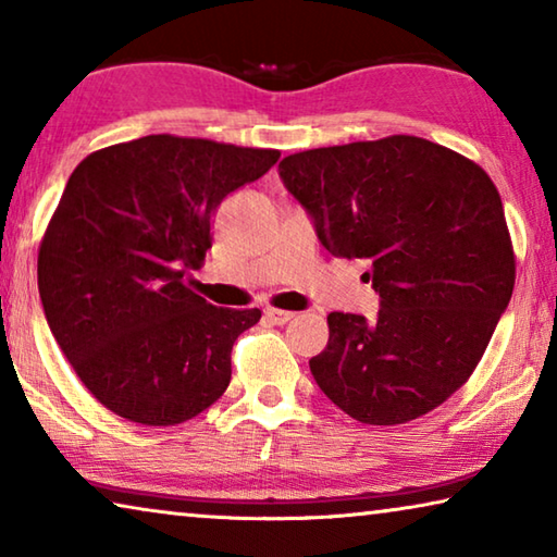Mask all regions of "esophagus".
Masks as SVG:
<instances>
[{
    "label": "esophagus",
    "mask_w": 557,
    "mask_h": 557,
    "mask_svg": "<svg viewBox=\"0 0 557 557\" xmlns=\"http://www.w3.org/2000/svg\"><path fill=\"white\" fill-rule=\"evenodd\" d=\"M295 317L292 312H287V309H275V307H268L265 309V319L272 324H287L289 319Z\"/></svg>",
    "instance_id": "1"
}]
</instances>
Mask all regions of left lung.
I'll return each instance as SVG.
<instances>
[{"label":"left lung","mask_w":557,"mask_h":557,"mask_svg":"<svg viewBox=\"0 0 557 557\" xmlns=\"http://www.w3.org/2000/svg\"><path fill=\"white\" fill-rule=\"evenodd\" d=\"M280 178L336 258L371 262L379 314L332 312L309 371L366 425H400L461 388L513 295L502 196L482 166L422 137L309 149Z\"/></svg>","instance_id":"8db88e82"}]
</instances>
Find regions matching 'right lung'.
<instances>
[{
    "label": "right lung",
    "instance_id": "right-lung-1",
    "mask_svg": "<svg viewBox=\"0 0 557 557\" xmlns=\"http://www.w3.org/2000/svg\"><path fill=\"white\" fill-rule=\"evenodd\" d=\"M277 149L147 135L75 166L39 250L46 322L83 385L120 418L166 428L231 383V351L260 309L215 307L184 285L223 199Z\"/></svg>",
    "mask_w": 557,
    "mask_h": 557
}]
</instances>
